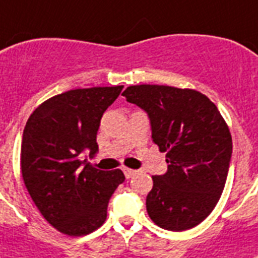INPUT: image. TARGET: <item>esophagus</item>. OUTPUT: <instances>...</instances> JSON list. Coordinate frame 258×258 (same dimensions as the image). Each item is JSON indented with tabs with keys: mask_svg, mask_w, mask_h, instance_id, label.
<instances>
[{
	"mask_svg": "<svg viewBox=\"0 0 258 258\" xmlns=\"http://www.w3.org/2000/svg\"><path fill=\"white\" fill-rule=\"evenodd\" d=\"M122 171H124V174H125V176H126L127 179H129V178H132V176H134L136 175V170H133V169H127V167H124V169H122Z\"/></svg>",
	"mask_w": 258,
	"mask_h": 258,
	"instance_id": "esophagus-1",
	"label": "esophagus"
}]
</instances>
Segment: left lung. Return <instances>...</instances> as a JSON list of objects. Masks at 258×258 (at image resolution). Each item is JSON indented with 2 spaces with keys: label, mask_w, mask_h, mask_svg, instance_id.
<instances>
[{
  "label": "left lung",
  "mask_w": 258,
  "mask_h": 258,
  "mask_svg": "<svg viewBox=\"0 0 258 258\" xmlns=\"http://www.w3.org/2000/svg\"><path fill=\"white\" fill-rule=\"evenodd\" d=\"M148 113L152 138L166 152L167 171L153 176L146 210L167 231H186L212 212L224 190L232 155L228 125L207 96L195 89L141 84L124 91Z\"/></svg>",
  "instance_id": "8db88e82"
}]
</instances>
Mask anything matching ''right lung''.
<instances>
[{
    "instance_id": "add662e5",
    "label": "right lung",
    "mask_w": 258,
    "mask_h": 258,
    "mask_svg": "<svg viewBox=\"0 0 258 258\" xmlns=\"http://www.w3.org/2000/svg\"><path fill=\"white\" fill-rule=\"evenodd\" d=\"M124 86L71 89L46 100L23 131L21 171L30 197L43 218L68 236L101 227L108 203L125 180L120 169L93 167L100 120Z\"/></svg>"
}]
</instances>
